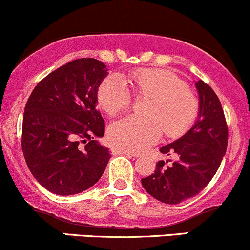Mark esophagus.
Listing matches in <instances>:
<instances>
[{"instance_id": "1", "label": "esophagus", "mask_w": 250, "mask_h": 250, "mask_svg": "<svg viewBox=\"0 0 250 250\" xmlns=\"http://www.w3.org/2000/svg\"><path fill=\"white\" fill-rule=\"evenodd\" d=\"M112 154L113 155H127V156H130V157H138V154L127 151V150H124V149H120V147H117V146L112 147Z\"/></svg>"}]
</instances>
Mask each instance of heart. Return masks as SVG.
<instances>
[{
  "mask_svg": "<svg viewBox=\"0 0 250 250\" xmlns=\"http://www.w3.org/2000/svg\"><path fill=\"white\" fill-rule=\"evenodd\" d=\"M125 84L138 98H147L146 117H126L108 128L114 146L128 151H143L155 144L165 131L176 138L189 130L199 114V101L194 93L174 72L165 69L138 68L123 76L103 80L96 92L99 106L109 115H117L130 107L131 98Z\"/></svg>",
  "mask_w": 250,
  "mask_h": 250,
  "instance_id": "1",
  "label": "heart"
}]
</instances>
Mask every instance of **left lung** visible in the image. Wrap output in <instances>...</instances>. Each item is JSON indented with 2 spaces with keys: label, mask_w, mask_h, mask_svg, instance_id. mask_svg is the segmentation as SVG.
<instances>
[{
  "label": "left lung",
  "mask_w": 250,
  "mask_h": 250,
  "mask_svg": "<svg viewBox=\"0 0 250 250\" xmlns=\"http://www.w3.org/2000/svg\"><path fill=\"white\" fill-rule=\"evenodd\" d=\"M199 115L181 138L162 146L165 155H175L170 166L158 161L154 174L142 179L144 189L166 204H180L201 192L218 170L228 146V125L221 101L213 89L199 80ZM171 162V160H169Z\"/></svg>",
  "instance_id": "left-lung-1"
}]
</instances>
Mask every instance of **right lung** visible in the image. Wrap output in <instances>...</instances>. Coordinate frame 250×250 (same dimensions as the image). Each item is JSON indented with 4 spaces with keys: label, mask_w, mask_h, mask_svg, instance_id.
<instances>
[{
    "label": "right lung",
    "mask_w": 250,
    "mask_h": 250,
    "mask_svg": "<svg viewBox=\"0 0 250 250\" xmlns=\"http://www.w3.org/2000/svg\"><path fill=\"white\" fill-rule=\"evenodd\" d=\"M107 74L103 62L80 58L44 77L29 95L22 120L23 156L32 175L55 194L92 187L111 158L96 141L104 133L96 92Z\"/></svg>",
    "instance_id": "right-lung-1"
}]
</instances>
